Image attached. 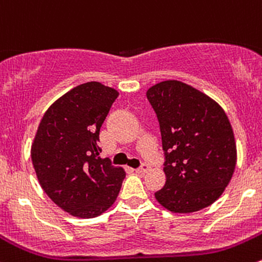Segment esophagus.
Masks as SVG:
<instances>
[{
    "instance_id": "obj_1",
    "label": "esophagus",
    "mask_w": 262,
    "mask_h": 262,
    "mask_svg": "<svg viewBox=\"0 0 262 262\" xmlns=\"http://www.w3.org/2000/svg\"><path fill=\"white\" fill-rule=\"evenodd\" d=\"M147 170H149V164H147V163H142V164L137 168L136 172L140 173V174H144V173H146Z\"/></svg>"
}]
</instances>
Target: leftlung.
<instances>
[{"instance_id": "left-lung-1", "label": "left lung", "mask_w": 262, "mask_h": 262, "mask_svg": "<svg viewBox=\"0 0 262 262\" xmlns=\"http://www.w3.org/2000/svg\"><path fill=\"white\" fill-rule=\"evenodd\" d=\"M164 150L167 181L155 192L173 213H193L222 196L237 163L234 135L215 100L195 88L167 80L146 92Z\"/></svg>"}]
</instances>
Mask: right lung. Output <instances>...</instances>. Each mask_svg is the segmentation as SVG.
I'll return each mask as SVG.
<instances>
[{
	"mask_svg": "<svg viewBox=\"0 0 262 262\" xmlns=\"http://www.w3.org/2000/svg\"><path fill=\"white\" fill-rule=\"evenodd\" d=\"M118 92L90 81L57 99L44 113L32 145L38 181L52 201L77 218L113 205L125 170L102 159L99 131Z\"/></svg>",
	"mask_w": 262,
	"mask_h": 262,
	"instance_id": "1",
	"label": "right lung"
}]
</instances>
